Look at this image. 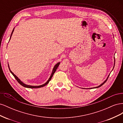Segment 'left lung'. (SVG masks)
Wrapping results in <instances>:
<instances>
[{
	"mask_svg": "<svg viewBox=\"0 0 123 123\" xmlns=\"http://www.w3.org/2000/svg\"><path fill=\"white\" fill-rule=\"evenodd\" d=\"M114 65H115V63H114V67H113V68H114ZM109 75H110V74H109V75H108V76L107 77V79L105 80V81H104V83H103L101 85H100L99 86H98V87H94L95 88H99V87H101L103 85H104V84H105L106 82V81L107 80H108V77H109Z\"/></svg>",
	"mask_w": 123,
	"mask_h": 123,
	"instance_id": "1",
	"label": "left lung"
}]
</instances>
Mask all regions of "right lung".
Returning a JSON list of instances; mask_svg holds the SVG:
<instances>
[{
    "mask_svg": "<svg viewBox=\"0 0 123 123\" xmlns=\"http://www.w3.org/2000/svg\"><path fill=\"white\" fill-rule=\"evenodd\" d=\"M14 28L13 29V31H12V33H11V36H10V39H11V36H12V34H13V32H14ZM59 64H60V62H58L57 64H56L55 65V66H54V68H53V71H52V74H51V76H50V78L49 79V80H48L47 81V82L45 83V84H43V85H40V86H30V85H26V84H24V83H23L22 82V81L18 79V77H17L15 75V74L11 71V70H10V68H9V64H8V67H9V70H10V72H11V73L12 74V75L14 76V77L15 78V79L17 80V81H18V83H19V84H20L21 86H23V87H26V88H41V87H43V86H46V85H47L48 83H49V81H50V80H51V79H52V76H53V74H54V73L55 72V71H56V69H57V68H58V67L59 66Z\"/></svg>",
    "mask_w": 123,
    "mask_h": 123,
    "instance_id": "1",
    "label": "right lung"
}]
</instances>
